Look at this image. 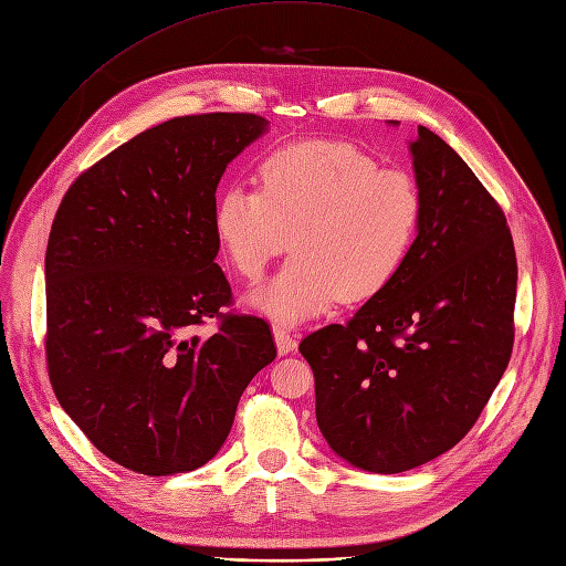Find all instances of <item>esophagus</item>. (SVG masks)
Segmentation results:
<instances>
[{"mask_svg": "<svg viewBox=\"0 0 566 566\" xmlns=\"http://www.w3.org/2000/svg\"><path fill=\"white\" fill-rule=\"evenodd\" d=\"M274 340H276V347H279V355H287V353H292L294 347H297V338H294L285 327L274 329Z\"/></svg>", "mask_w": 566, "mask_h": 566, "instance_id": "esophagus-1", "label": "esophagus"}]
</instances>
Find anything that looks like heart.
Instances as JSON below:
<instances>
[{"mask_svg": "<svg viewBox=\"0 0 566 566\" xmlns=\"http://www.w3.org/2000/svg\"><path fill=\"white\" fill-rule=\"evenodd\" d=\"M255 181L258 188L232 184L221 191L211 228L232 272L249 283L287 247L294 251L253 297L281 325L315 317L338 300L378 297L417 244L419 186L349 143L283 145L260 160Z\"/></svg>", "mask_w": 566, "mask_h": 566, "instance_id": "obj_1", "label": "heart"}]
</instances>
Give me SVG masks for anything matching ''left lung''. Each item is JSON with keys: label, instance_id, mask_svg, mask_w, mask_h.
Instances as JSON below:
<instances>
[{"label": "left lung", "instance_id": "obj_1", "mask_svg": "<svg viewBox=\"0 0 566 566\" xmlns=\"http://www.w3.org/2000/svg\"><path fill=\"white\" fill-rule=\"evenodd\" d=\"M410 151L423 213L408 262L345 325L300 343L322 436L380 474L459 444L514 349L518 266L502 207L433 130L419 126Z\"/></svg>", "mask_w": 566, "mask_h": 566}]
</instances>
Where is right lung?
<instances>
[{"label": "right lung", "instance_id": "1", "mask_svg": "<svg viewBox=\"0 0 566 566\" xmlns=\"http://www.w3.org/2000/svg\"><path fill=\"white\" fill-rule=\"evenodd\" d=\"M269 122L175 117L87 168L45 251V361L60 406L107 459L147 476L191 472L223 447L237 402L276 359L272 329L223 313L211 213L230 160ZM207 316L220 329L200 339Z\"/></svg>", "mask_w": 566, "mask_h": 566}]
</instances>
